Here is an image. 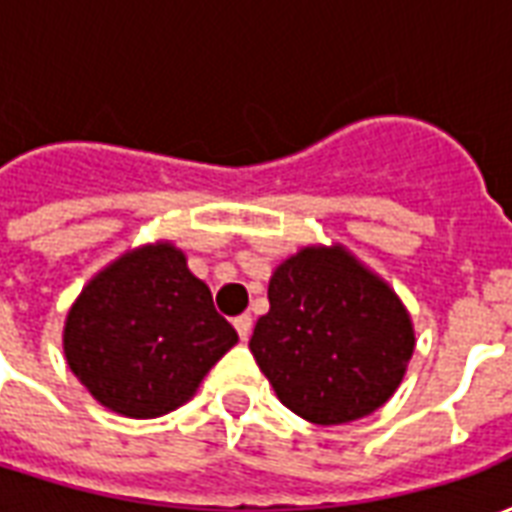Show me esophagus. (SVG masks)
Masks as SVG:
<instances>
[{
  "instance_id": "esophagus-1",
  "label": "esophagus",
  "mask_w": 512,
  "mask_h": 512,
  "mask_svg": "<svg viewBox=\"0 0 512 512\" xmlns=\"http://www.w3.org/2000/svg\"><path fill=\"white\" fill-rule=\"evenodd\" d=\"M233 326L241 340H249V334H252V318H249V315H238L233 321Z\"/></svg>"
}]
</instances>
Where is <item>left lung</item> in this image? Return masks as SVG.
I'll use <instances>...</instances> for the list:
<instances>
[{
  "instance_id": "1",
  "label": "left lung",
  "mask_w": 512,
  "mask_h": 512,
  "mask_svg": "<svg viewBox=\"0 0 512 512\" xmlns=\"http://www.w3.org/2000/svg\"><path fill=\"white\" fill-rule=\"evenodd\" d=\"M249 348L274 392L315 425H345L395 395L414 323L392 285L343 244L301 246L268 282Z\"/></svg>"
}]
</instances>
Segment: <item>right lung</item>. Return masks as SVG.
<instances>
[{"label":"right lung","mask_w":512,"mask_h":512,"mask_svg":"<svg viewBox=\"0 0 512 512\" xmlns=\"http://www.w3.org/2000/svg\"><path fill=\"white\" fill-rule=\"evenodd\" d=\"M235 343L208 285L172 241L128 249L101 268L62 329L73 376L101 406L131 419L183 406Z\"/></svg>","instance_id":"obj_1"}]
</instances>
